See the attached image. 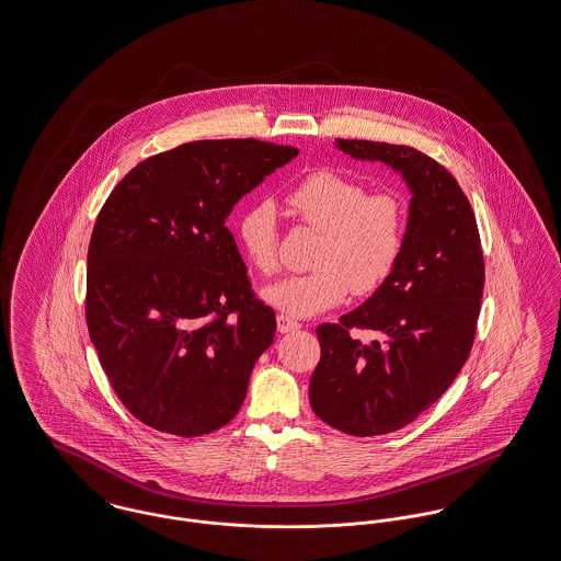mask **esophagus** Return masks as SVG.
Here are the masks:
<instances>
[{
	"mask_svg": "<svg viewBox=\"0 0 561 561\" xmlns=\"http://www.w3.org/2000/svg\"><path fill=\"white\" fill-rule=\"evenodd\" d=\"M300 329V324H298L297 320H293L290 316H284V313H279L277 316V330L284 334V332H295V330Z\"/></svg>",
	"mask_w": 561,
	"mask_h": 561,
	"instance_id": "34e87169",
	"label": "esophagus"
}]
</instances>
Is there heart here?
<instances>
[{
    "label": "heart",
    "mask_w": 561,
    "mask_h": 561,
    "mask_svg": "<svg viewBox=\"0 0 561 561\" xmlns=\"http://www.w3.org/2000/svg\"><path fill=\"white\" fill-rule=\"evenodd\" d=\"M298 220L322 231L311 273L284 277L263 290L271 307L309 318L341 305L354 293L379 290L400 263L407 239L402 198L381 191L368 193L363 182L322 169L302 178L288 193ZM237 241L259 273L279 268L277 211L271 201L252 203L237 222Z\"/></svg>",
    "instance_id": "1"
}]
</instances>
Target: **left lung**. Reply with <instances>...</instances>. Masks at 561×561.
Returning a JSON list of instances; mask_svg holds the SVG:
<instances>
[{
	"label": "left lung",
	"instance_id": "1",
	"mask_svg": "<svg viewBox=\"0 0 561 561\" xmlns=\"http://www.w3.org/2000/svg\"><path fill=\"white\" fill-rule=\"evenodd\" d=\"M358 161L394 169L409 186L407 239L392 277L339 324H320L322 358L309 381L313 413L352 436L404 428L466 363L485 284L477 220L456 178L409 146L336 139ZM370 329L363 344L348 332Z\"/></svg>",
	"mask_w": 561,
	"mask_h": 561
}]
</instances>
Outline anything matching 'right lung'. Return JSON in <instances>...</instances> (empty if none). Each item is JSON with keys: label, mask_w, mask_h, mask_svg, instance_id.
<instances>
[{"label": "right lung", "mask_w": 561, "mask_h": 561, "mask_svg": "<svg viewBox=\"0 0 561 561\" xmlns=\"http://www.w3.org/2000/svg\"><path fill=\"white\" fill-rule=\"evenodd\" d=\"M297 148L203 139L133 167L101 207L87 324L123 404L150 428L201 436L229 424L275 336L227 229L237 201Z\"/></svg>", "instance_id": "obj_1"}]
</instances>
